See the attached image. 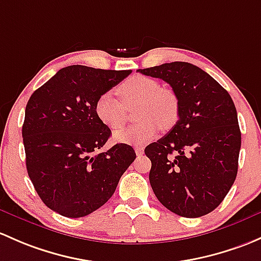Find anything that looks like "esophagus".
Here are the masks:
<instances>
[{"label": "esophagus", "instance_id": "obj_1", "mask_svg": "<svg viewBox=\"0 0 261 261\" xmlns=\"http://www.w3.org/2000/svg\"><path fill=\"white\" fill-rule=\"evenodd\" d=\"M135 152H136V155H138V156H141L142 153H144V147H142V146H136L135 147Z\"/></svg>", "mask_w": 261, "mask_h": 261}]
</instances>
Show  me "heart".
Returning <instances> with one entry per match:
<instances>
[{
    "mask_svg": "<svg viewBox=\"0 0 261 261\" xmlns=\"http://www.w3.org/2000/svg\"><path fill=\"white\" fill-rule=\"evenodd\" d=\"M117 100L111 92L102 94L95 105L96 116L111 130H119L127 120L126 109L138 105L135 116L141 121L117 131L115 140L123 144L140 145L155 138L159 127L170 128L179 116V101L172 90L160 87L159 82L145 76H134L117 87Z\"/></svg>",
    "mask_w": 261,
    "mask_h": 261,
    "instance_id": "1",
    "label": "heart"
}]
</instances>
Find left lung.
I'll list each match as a JSON object with an SVG mask.
<instances>
[{"instance_id": "obj_1", "label": "left lung", "mask_w": 261, "mask_h": 261, "mask_svg": "<svg viewBox=\"0 0 261 261\" xmlns=\"http://www.w3.org/2000/svg\"><path fill=\"white\" fill-rule=\"evenodd\" d=\"M161 79L179 101V120L147 145L150 184L159 201L184 218H200L221 204L238 174L241 133L229 92L189 62L138 70Z\"/></svg>"}]
</instances>
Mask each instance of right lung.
<instances>
[{"label":"right lung","mask_w":261,"mask_h":261,"mask_svg":"<svg viewBox=\"0 0 261 261\" xmlns=\"http://www.w3.org/2000/svg\"><path fill=\"white\" fill-rule=\"evenodd\" d=\"M130 73L67 66L27 102L22 126L27 172L43 204L60 215L82 218L102 206L135 160L127 144L98 152L111 130L95 112L97 98Z\"/></svg>","instance_id":"right-lung-1"}]
</instances>
